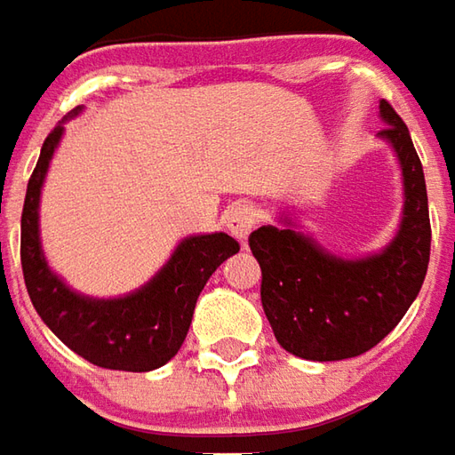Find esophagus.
I'll return each mask as SVG.
<instances>
[{
  "mask_svg": "<svg viewBox=\"0 0 455 455\" xmlns=\"http://www.w3.org/2000/svg\"><path fill=\"white\" fill-rule=\"evenodd\" d=\"M224 224H227L228 234H231L234 239L241 241V243H246L253 224H256V212H253L251 204H236V206H231L227 212Z\"/></svg>",
  "mask_w": 455,
  "mask_h": 455,
  "instance_id": "1",
  "label": "esophagus"
}]
</instances>
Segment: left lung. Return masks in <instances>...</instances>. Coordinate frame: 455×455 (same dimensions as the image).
Here are the masks:
<instances>
[{
	"label": "left lung",
	"mask_w": 455,
	"mask_h": 455,
	"mask_svg": "<svg viewBox=\"0 0 455 455\" xmlns=\"http://www.w3.org/2000/svg\"><path fill=\"white\" fill-rule=\"evenodd\" d=\"M379 139L391 144L403 176V212L381 251L344 259L299 231L296 216H279L249 236L261 267V306L274 336L306 361H341L386 339L419 296L431 256L428 196L409 126L388 101L379 104Z\"/></svg>",
	"instance_id": "obj_1"
}]
</instances>
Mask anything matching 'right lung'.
Instances as JSON below:
<instances>
[{"label":"right lung","mask_w":455,"mask_h":455,"mask_svg":"<svg viewBox=\"0 0 455 455\" xmlns=\"http://www.w3.org/2000/svg\"><path fill=\"white\" fill-rule=\"evenodd\" d=\"M79 111L82 107H76L72 116ZM67 119L44 139L27 184L21 212V271L27 291L52 333L89 363L134 373L159 369L181 348L199 293L216 268L239 251V241L224 231L187 236L137 291L116 299L74 291L49 268L39 239V196Z\"/></svg>","instance_id":"obj_1"}]
</instances>
